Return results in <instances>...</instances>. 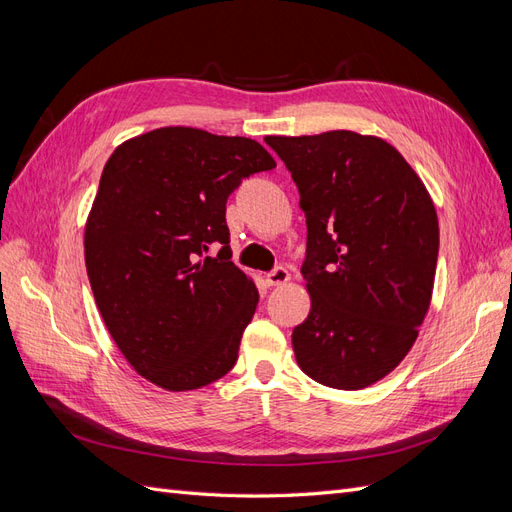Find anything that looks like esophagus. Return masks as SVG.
Segmentation results:
<instances>
[{
	"instance_id": "obj_1",
	"label": "esophagus",
	"mask_w": 512,
	"mask_h": 512,
	"mask_svg": "<svg viewBox=\"0 0 512 512\" xmlns=\"http://www.w3.org/2000/svg\"><path fill=\"white\" fill-rule=\"evenodd\" d=\"M265 280H267L269 286H282V284H286L290 280V273L284 267H277V269H273L271 273L265 275Z\"/></svg>"
}]
</instances>
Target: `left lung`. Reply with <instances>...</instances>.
Segmentation results:
<instances>
[{"label":"left lung","instance_id":"1","mask_svg":"<svg viewBox=\"0 0 512 512\" xmlns=\"http://www.w3.org/2000/svg\"><path fill=\"white\" fill-rule=\"evenodd\" d=\"M307 218L305 288L312 309L292 331L305 374L359 391L414 346L431 303L438 213L425 183L380 136L331 130L267 136Z\"/></svg>","mask_w":512,"mask_h":512}]
</instances>
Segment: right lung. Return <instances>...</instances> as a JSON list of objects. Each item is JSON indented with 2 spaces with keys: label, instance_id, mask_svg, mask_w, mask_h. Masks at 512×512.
<instances>
[{
  "label": "right lung",
  "instance_id": "add662e5",
  "mask_svg": "<svg viewBox=\"0 0 512 512\" xmlns=\"http://www.w3.org/2000/svg\"><path fill=\"white\" fill-rule=\"evenodd\" d=\"M275 168L245 136L168 126L108 158L85 224V267L108 333L164 391H194L237 363L258 290L230 262L226 200ZM218 240L223 250L205 257Z\"/></svg>",
  "mask_w": 512,
  "mask_h": 512
}]
</instances>
